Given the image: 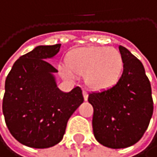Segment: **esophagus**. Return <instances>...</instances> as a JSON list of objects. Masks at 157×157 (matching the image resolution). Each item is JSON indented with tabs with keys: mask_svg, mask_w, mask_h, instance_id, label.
Listing matches in <instances>:
<instances>
[{
	"mask_svg": "<svg viewBox=\"0 0 157 157\" xmlns=\"http://www.w3.org/2000/svg\"><path fill=\"white\" fill-rule=\"evenodd\" d=\"M83 94H84V98H85V100L86 101L87 98H88V92H87V90H84V91H83Z\"/></svg>",
	"mask_w": 157,
	"mask_h": 157,
	"instance_id": "obj_1",
	"label": "esophagus"
}]
</instances>
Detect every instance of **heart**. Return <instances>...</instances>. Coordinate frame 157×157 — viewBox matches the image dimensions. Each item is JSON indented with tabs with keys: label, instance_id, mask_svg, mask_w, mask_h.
<instances>
[{
	"label": "heart",
	"instance_id": "1",
	"mask_svg": "<svg viewBox=\"0 0 157 157\" xmlns=\"http://www.w3.org/2000/svg\"><path fill=\"white\" fill-rule=\"evenodd\" d=\"M123 69L121 54L114 48L87 47L72 51L69 56V65L62 64L61 73L65 77L75 78L85 75L86 83L95 89L113 86L120 79Z\"/></svg>",
	"mask_w": 157,
	"mask_h": 157
}]
</instances>
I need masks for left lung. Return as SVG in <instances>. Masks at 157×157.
Listing matches in <instances>:
<instances>
[{
	"mask_svg": "<svg viewBox=\"0 0 157 157\" xmlns=\"http://www.w3.org/2000/svg\"><path fill=\"white\" fill-rule=\"evenodd\" d=\"M123 72L113 86L92 92L93 132L97 141L113 149L136 144L148 128L154 106L151 84L143 63L120 46Z\"/></svg>",
	"mask_w": 157,
	"mask_h": 157,
	"instance_id": "1",
	"label": "left lung"
}]
</instances>
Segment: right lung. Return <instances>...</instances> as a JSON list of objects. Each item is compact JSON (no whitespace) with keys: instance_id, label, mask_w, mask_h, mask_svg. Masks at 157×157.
Segmentation results:
<instances>
[{"instance_id":"add662e5","label":"right lung","mask_w":157,"mask_h":157,"mask_svg":"<svg viewBox=\"0 0 157 157\" xmlns=\"http://www.w3.org/2000/svg\"><path fill=\"white\" fill-rule=\"evenodd\" d=\"M60 44L37 46L21 56L5 80L2 112L11 134L22 144L48 148L59 144L67 122L83 102L82 89L69 93L56 84L57 72L47 59L59 51Z\"/></svg>"}]
</instances>
